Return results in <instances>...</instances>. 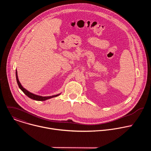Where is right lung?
<instances>
[{
  "mask_svg": "<svg viewBox=\"0 0 151 151\" xmlns=\"http://www.w3.org/2000/svg\"><path fill=\"white\" fill-rule=\"evenodd\" d=\"M16 79H17V83H18V85L19 88L22 90V91L27 96H28L29 98L33 99V100H37V101H44V100H46L47 99H51V98H52V97H57L58 96H59L60 94H57V95H54V96H48V97H42V96H37V95H36V94H34L29 91H28L27 90H26L24 88H23L22 87V85H21V84L20 83L19 80H18V76H17V72L16 70Z\"/></svg>",
  "mask_w": 151,
  "mask_h": 151,
  "instance_id": "right-lung-1",
  "label": "right lung"
}]
</instances>
